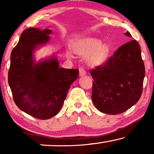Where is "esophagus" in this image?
<instances>
[{
    "instance_id": "1",
    "label": "esophagus",
    "mask_w": 154,
    "mask_h": 154,
    "mask_svg": "<svg viewBox=\"0 0 154 154\" xmlns=\"http://www.w3.org/2000/svg\"><path fill=\"white\" fill-rule=\"evenodd\" d=\"M86 74V71L85 69L83 68H80L79 69V75H81V76H83V75H85Z\"/></svg>"
}]
</instances>
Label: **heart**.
Listing matches in <instances>:
<instances>
[{"label":"heart","mask_w":154,"mask_h":154,"mask_svg":"<svg viewBox=\"0 0 154 154\" xmlns=\"http://www.w3.org/2000/svg\"><path fill=\"white\" fill-rule=\"evenodd\" d=\"M73 50L76 53L88 56V62L92 65H100L105 62L110 53V48L106 44H102L99 40L88 38L79 40L73 45ZM67 55L71 57V51H67Z\"/></svg>","instance_id":"1"}]
</instances>
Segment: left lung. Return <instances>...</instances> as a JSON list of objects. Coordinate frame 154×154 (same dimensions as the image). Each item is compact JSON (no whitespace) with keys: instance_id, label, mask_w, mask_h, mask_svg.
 <instances>
[{"instance_id":"left-lung-1","label":"left lung","mask_w":154,"mask_h":154,"mask_svg":"<svg viewBox=\"0 0 154 154\" xmlns=\"http://www.w3.org/2000/svg\"><path fill=\"white\" fill-rule=\"evenodd\" d=\"M125 35L131 37L127 31ZM92 100L101 112L119 114L136 104L142 93L145 75L138 42L132 40L121 46L101 66L90 70Z\"/></svg>"}]
</instances>
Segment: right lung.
I'll list each match as a JSON object with an SVG mask.
<instances>
[{
  "mask_svg": "<svg viewBox=\"0 0 154 154\" xmlns=\"http://www.w3.org/2000/svg\"><path fill=\"white\" fill-rule=\"evenodd\" d=\"M50 29L29 28L23 31L11 52L8 83L17 106L31 116L46 120L59 113L78 69L60 67L57 57L35 62L33 52L49 41Z\"/></svg>",
  "mask_w": 154,
  "mask_h": 154,
  "instance_id": "right-lung-1",
  "label": "right lung"
}]
</instances>
